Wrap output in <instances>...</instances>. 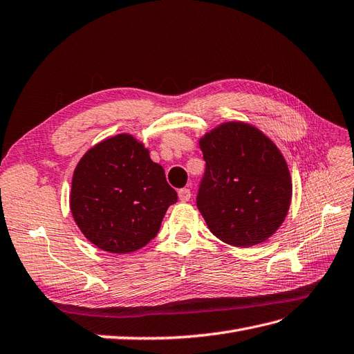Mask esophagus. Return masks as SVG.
Instances as JSON below:
<instances>
[{
  "instance_id": "obj_1",
  "label": "esophagus",
  "mask_w": 354,
  "mask_h": 354,
  "mask_svg": "<svg viewBox=\"0 0 354 354\" xmlns=\"http://www.w3.org/2000/svg\"><path fill=\"white\" fill-rule=\"evenodd\" d=\"M178 197H179L180 202H187V201H190L192 192L188 190V188H180V190L178 192Z\"/></svg>"
}]
</instances>
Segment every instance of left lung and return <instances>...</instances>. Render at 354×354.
Here are the masks:
<instances>
[{
  "instance_id": "1",
  "label": "left lung",
  "mask_w": 354,
  "mask_h": 354,
  "mask_svg": "<svg viewBox=\"0 0 354 354\" xmlns=\"http://www.w3.org/2000/svg\"><path fill=\"white\" fill-rule=\"evenodd\" d=\"M205 176L197 208L218 240L236 248L264 243L288 214L292 183L282 152L257 127L225 122L199 140Z\"/></svg>"
}]
</instances>
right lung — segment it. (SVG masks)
I'll return each mask as SVG.
<instances>
[{
    "label": "right lung",
    "mask_w": 354,
    "mask_h": 354,
    "mask_svg": "<svg viewBox=\"0 0 354 354\" xmlns=\"http://www.w3.org/2000/svg\"><path fill=\"white\" fill-rule=\"evenodd\" d=\"M176 201L164 169L131 134L113 136L90 147L73 170L72 217L87 240L105 252L145 248Z\"/></svg>",
    "instance_id": "obj_1"
}]
</instances>
